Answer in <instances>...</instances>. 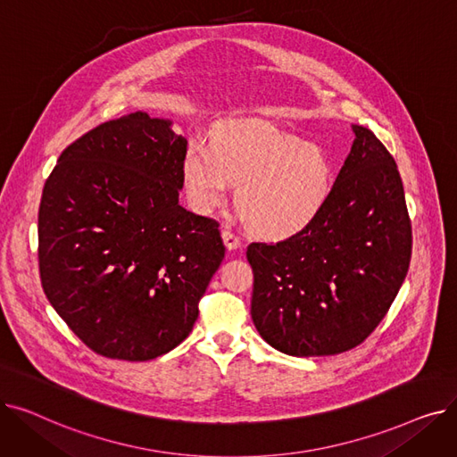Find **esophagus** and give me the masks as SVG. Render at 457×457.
<instances>
[{"instance_id":"obj_1","label":"esophagus","mask_w":457,"mask_h":457,"mask_svg":"<svg viewBox=\"0 0 457 457\" xmlns=\"http://www.w3.org/2000/svg\"><path fill=\"white\" fill-rule=\"evenodd\" d=\"M222 241H224L228 250H237L238 246H241V238H238L235 233L228 231V229L222 231Z\"/></svg>"}]
</instances>
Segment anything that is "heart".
<instances>
[{
  "label": "heart",
  "mask_w": 457,
  "mask_h": 457,
  "mask_svg": "<svg viewBox=\"0 0 457 457\" xmlns=\"http://www.w3.org/2000/svg\"><path fill=\"white\" fill-rule=\"evenodd\" d=\"M181 176L196 211L220 207L237 185V209L248 228L267 238L302 231L324 207L333 170L315 144L270 126L231 122L216 128L212 142L185 152Z\"/></svg>",
  "instance_id": "b5f03b06"
}]
</instances>
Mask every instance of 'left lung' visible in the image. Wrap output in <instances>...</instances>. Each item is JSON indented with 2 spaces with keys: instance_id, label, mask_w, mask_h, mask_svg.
<instances>
[{
  "instance_id": "1",
  "label": "left lung",
  "mask_w": 457,
  "mask_h": 457,
  "mask_svg": "<svg viewBox=\"0 0 457 457\" xmlns=\"http://www.w3.org/2000/svg\"><path fill=\"white\" fill-rule=\"evenodd\" d=\"M352 150L313 222L276 245L252 243V319L296 357L361 345L396 298L411 259V222L396 162L352 124Z\"/></svg>"
}]
</instances>
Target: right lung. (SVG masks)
<instances>
[{
    "label": "right lung",
    "mask_w": 457,
    "mask_h": 457,
    "mask_svg": "<svg viewBox=\"0 0 457 457\" xmlns=\"http://www.w3.org/2000/svg\"><path fill=\"white\" fill-rule=\"evenodd\" d=\"M187 138L133 112L61 154L38 209L42 289L96 353L148 361L188 337L224 259L219 224L179 205Z\"/></svg>",
    "instance_id": "right-lung-1"
}]
</instances>
